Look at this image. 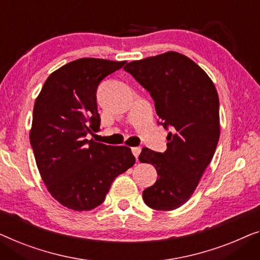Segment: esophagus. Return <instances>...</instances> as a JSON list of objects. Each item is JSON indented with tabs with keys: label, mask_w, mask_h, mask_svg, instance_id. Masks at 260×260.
<instances>
[{
	"label": "esophagus",
	"mask_w": 260,
	"mask_h": 260,
	"mask_svg": "<svg viewBox=\"0 0 260 260\" xmlns=\"http://www.w3.org/2000/svg\"><path fill=\"white\" fill-rule=\"evenodd\" d=\"M141 152V148L140 147H132V153H133V155L135 158H138L139 154H140Z\"/></svg>",
	"instance_id": "obj_1"
}]
</instances>
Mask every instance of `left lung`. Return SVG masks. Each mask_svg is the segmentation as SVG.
<instances>
[{
	"label": "left lung",
	"mask_w": 260,
	"mask_h": 260,
	"mask_svg": "<svg viewBox=\"0 0 260 260\" xmlns=\"http://www.w3.org/2000/svg\"><path fill=\"white\" fill-rule=\"evenodd\" d=\"M123 69L151 95L159 125L171 129L165 152L144 147L139 155L159 177L142 199L154 210H175L191 198L217 148V89L196 62L175 52L129 62Z\"/></svg>",
	"instance_id": "left-lung-1"
}]
</instances>
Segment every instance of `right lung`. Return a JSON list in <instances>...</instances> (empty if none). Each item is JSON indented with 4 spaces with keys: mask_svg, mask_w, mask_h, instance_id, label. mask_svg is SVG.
<instances>
[{
    "mask_svg": "<svg viewBox=\"0 0 260 260\" xmlns=\"http://www.w3.org/2000/svg\"><path fill=\"white\" fill-rule=\"evenodd\" d=\"M126 61L79 58L46 80L32 111L30 145L42 180L53 198L74 211L104 203L119 174L134 165L126 146L87 140L100 129L98 86Z\"/></svg>",
    "mask_w": 260,
    "mask_h": 260,
    "instance_id": "add662e5",
    "label": "right lung"
}]
</instances>
